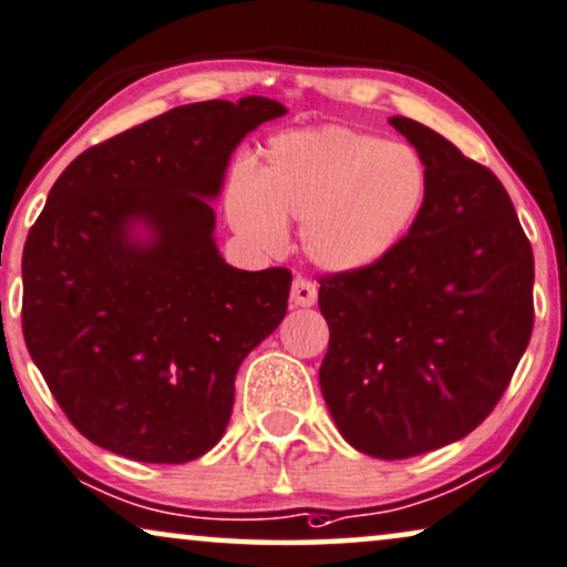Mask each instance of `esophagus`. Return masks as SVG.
<instances>
[{
  "label": "esophagus",
  "instance_id": "34e87169",
  "mask_svg": "<svg viewBox=\"0 0 567 567\" xmlns=\"http://www.w3.org/2000/svg\"><path fill=\"white\" fill-rule=\"evenodd\" d=\"M318 301V286L307 278H293L291 284V305L293 307H312Z\"/></svg>",
  "mask_w": 567,
  "mask_h": 567
}]
</instances>
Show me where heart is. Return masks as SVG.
I'll return each instance as SVG.
<instances>
[{"label": "heart", "instance_id": "obj_1", "mask_svg": "<svg viewBox=\"0 0 567 567\" xmlns=\"http://www.w3.org/2000/svg\"><path fill=\"white\" fill-rule=\"evenodd\" d=\"M430 193L416 148L351 127L284 132L257 174L226 193L234 231L257 249L284 245V220L301 218V247L330 274H359L391 257Z\"/></svg>", "mask_w": 567, "mask_h": 567}]
</instances>
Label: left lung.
<instances>
[{
    "instance_id": "left-lung-1",
    "label": "left lung",
    "mask_w": 567,
    "mask_h": 567,
    "mask_svg": "<svg viewBox=\"0 0 567 567\" xmlns=\"http://www.w3.org/2000/svg\"><path fill=\"white\" fill-rule=\"evenodd\" d=\"M430 172L391 257L320 281V391L359 453L411 458L466 437L505 393L534 328V252L489 168L406 116L388 120Z\"/></svg>"
}]
</instances>
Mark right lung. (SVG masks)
Listing matches in <instances>:
<instances>
[{"instance_id":"obj_1","label":"right lung","mask_w":567,"mask_h":567,"mask_svg":"<svg viewBox=\"0 0 567 567\" xmlns=\"http://www.w3.org/2000/svg\"><path fill=\"white\" fill-rule=\"evenodd\" d=\"M286 106H176L64 168L23 249V336L80 435L143 463L224 437L234 378L286 315V268L239 270L216 245L231 153Z\"/></svg>"}]
</instances>
